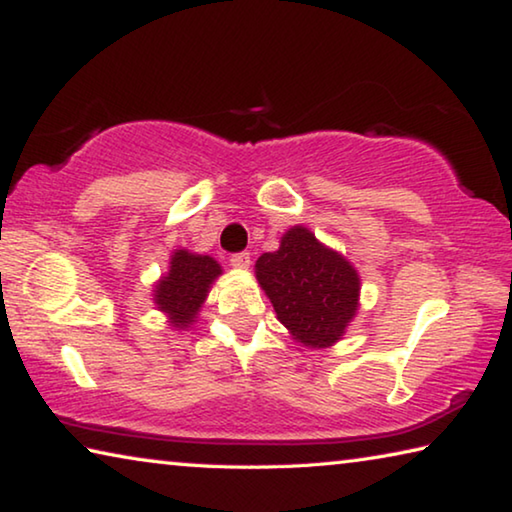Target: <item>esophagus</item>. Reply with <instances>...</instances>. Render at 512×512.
<instances>
[{
    "label": "esophagus",
    "instance_id": "1",
    "mask_svg": "<svg viewBox=\"0 0 512 512\" xmlns=\"http://www.w3.org/2000/svg\"><path fill=\"white\" fill-rule=\"evenodd\" d=\"M230 264L235 268H248L250 266V255L248 253H235L230 257Z\"/></svg>",
    "mask_w": 512,
    "mask_h": 512
}]
</instances>
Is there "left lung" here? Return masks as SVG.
Listing matches in <instances>:
<instances>
[{"label": "left lung", "mask_w": 512, "mask_h": 512, "mask_svg": "<svg viewBox=\"0 0 512 512\" xmlns=\"http://www.w3.org/2000/svg\"><path fill=\"white\" fill-rule=\"evenodd\" d=\"M255 268L277 320L309 348L339 341L357 314V271L302 225L282 237L275 253L259 257Z\"/></svg>", "instance_id": "8db88e82"}]
</instances>
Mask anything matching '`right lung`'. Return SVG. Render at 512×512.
I'll return each mask as SVG.
<instances>
[{
	"instance_id": "add662e5",
	"label": "right lung",
	"mask_w": 512,
	"mask_h": 512,
	"mask_svg": "<svg viewBox=\"0 0 512 512\" xmlns=\"http://www.w3.org/2000/svg\"><path fill=\"white\" fill-rule=\"evenodd\" d=\"M219 275L221 266L212 257L178 250L171 257L169 273L155 287V305L169 316L173 327H187L201 309L214 277Z\"/></svg>"
}]
</instances>
